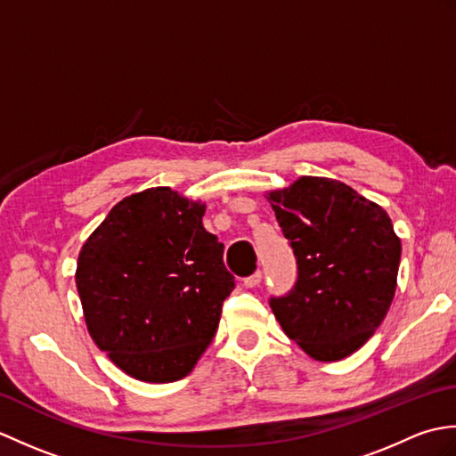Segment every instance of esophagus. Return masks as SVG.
I'll return each instance as SVG.
<instances>
[{"instance_id": "1", "label": "esophagus", "mask_w": 456, "mask_h": 456, "mask_svg": "<svg viewBox=\"0 0 456 456\" xmlns=\"http://www.w3.org/2000/svg\"><path fill=\"white\" fill-rule=\"evenodd\" d=\"M260 280H263V273H260V270H256L255 274H250V276H247V278L243 280V284H245L247 288H256V286L260 284Z\"/></svg>"}]
</instances>
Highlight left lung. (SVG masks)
<instances>
[{
    "label": "left lung",
    "instance_id": "8db88e82",
    "mask_svg": "<svg viewBox=\"0 0 456 456\" xmlns=\"http://www.w3.org/2000/svg\"><path fill=\"white\" fill-rule=\"evenodd\" d=\"M294 248L297 280L270 297L284 333L315 361L358 351L384 322L395 294L402 243L378 203L346 183L302 176L268 193Z\"/></svg>",
    "mask_w": 456,
    "mask_h": 456
}]
</instances>
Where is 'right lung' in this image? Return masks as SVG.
Returning a JSON list of instances; mask_svg holds the SVG:
<instances>
[{
	"mask_svg": "<svg viewBox=\"0 0 456 456\" xmlns=\"http://www.w3.org/2000/svg\"><path fill=\"white\" fill-rule=\"evenodd\" d=\"M206 203L170 188L121 200L86 240L76 268L84 319L125 374L162 384L188 376L235 288Z\"/></svg>",
	"mask_w": 456,
	"mask_h": 456,
	"instance_id": "1",
	"label": "right lung"
}]
</instances>
